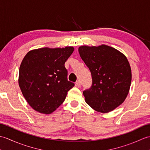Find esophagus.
<instances>
[{
  "label": "esophagus",
  "instance_id": "34e87169",
  "mask_svg": "<svg viewBox=\"0 0 150 150\" xmlns=\"http://www.w3.org/2000/svg\"><path fill=\"white\" fill-rule=\"evenodd\" d=\"M75 85L77 86V87H81V82H80V81H77V82H75Z\"/></svg>",
  "mask_w": 150,
  "mask_h": 150
}]
</instances>
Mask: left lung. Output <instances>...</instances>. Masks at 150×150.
<instances>
[{"label":"left lung","mask_w":150,"mask_h":150,"mask_svg":"<svg viewBox=\"0 0 150 150\" xmlns=\"http://www.w3.org/2000/svg\"><path fill=\"white\" fill-rule=\"evenodd\" d=\"M79 52L92 77L91 87L83 91L86 103L98 112L113 111L128 94L132 71L128 59L106 45L81 46Z\"/></svg>","instance_id":"1"}]
</instances>
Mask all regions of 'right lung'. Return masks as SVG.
I'll use <instances>...</instances> for the list:
<instances>
[{
	"mask_svg": "<svg viewBox=\"0 0 150 150\" xmlns=\"http://www.w3.org/2000/svg\"><path fill=\"white\" fill-rule=\"evenodd\" d=\"M74 48H40L28 52L19 69L18 84L30 106L50 114L64 101L75 84L68 81L64 64Z\"/></svg>",
	"mask_w": 150,
	"mask_h": 150,
	"instance_id": "add662e5",
	"label": "right lung"
}]
</instances>
